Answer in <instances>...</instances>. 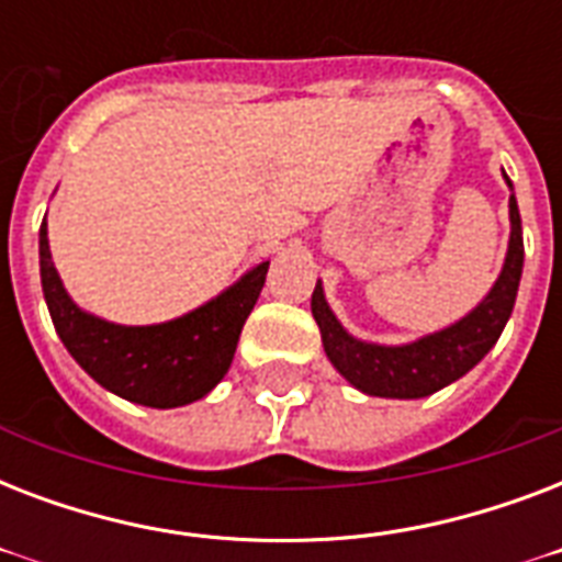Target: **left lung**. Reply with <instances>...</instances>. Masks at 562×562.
<instances>
[{
	"instance_id": "left-lung-1",
	"label": "left lung",
	"mask_w": 562,
	"mask_h": 562,
	"mask_svg": "<svg viewBox=\"0 0 562 562\" xmlns=\"http://www.w3.org/2000/svg\"><path fill=\"white\" fill-rule=\"evenodd\" d=\"M507 178V175H505ZM510 183V180H507ZM522 218L510 194V247H507L505 268L484 303L475 312L458 321L443 333L428 335L405 347H379V344L356 341L344 333L338 317L329 312L321 282L312 291V315L321 326L324 350L335 370L370 396H391V400H419L440 391L463 373H470L490 347L498 341L507 317L514 312L519 277H522Z\"/></svg>"
}]
</instances>
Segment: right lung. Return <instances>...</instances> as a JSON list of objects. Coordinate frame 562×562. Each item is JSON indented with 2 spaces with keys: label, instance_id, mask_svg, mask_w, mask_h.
Listing matches in <instances>:
<instances>
[{
  "label": "right lung",
  "instance_id": "1",
  "mask_svg": "<svg viewBox=\"0 0 562 562\" xmlns=\"http://www.w3.org/2000/svg\"><path fill=\"white\" fill-rule=\"evenodd\" d=\"M268 262L206 306L160 326H116L75 306L40 224V280L60 341L87 373L122 400L148 408H178L201 400L224 379L238 335L265 285Z\"/></svg>",
  "mask_w": 562,
  "mask_h": 562
}]
</instances>
